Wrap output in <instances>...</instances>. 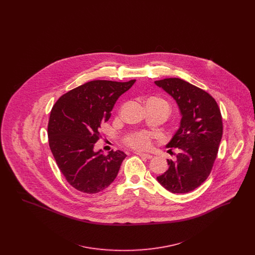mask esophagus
<instances>
[{"label":"esophagus","mask_w":255,"mask_h":255,"mask_svg":"<svg viewBox=\"0 0 255 255\" xmlns=\"http://www.w3.org/2000/svg\"><path fill=\"white\" fill-rule=\"evenodd\" d=\"M135 154L136 155H138L139 157H141V158H147V159H150V158H152V155H150V154H147V153H141V152H135Z\"/></svg>","instance_id":"34e87169"}]
</instances>
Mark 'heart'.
I'll list each match as a JSON object with an SVG mask.
<instances>
[{"mask_svg":"<svg viewBox=\"0 0 255 255\" xmlns=\"http://www.w3.org/2000/svg\"><path fill=\"white\" fill-rule=\"evenodd\" d=\"M147 101H154L159 103L163 106L166 107V109L169 111V105L168 103L159 97H150ZM125 142L127 145L132 147L133 149L136 150H144L148 149L151 144H152V140H151V136L146 133H131L129 135H127L125 137Z\"/></svg>","mask_w":255,"mask_h":255,"instance_id":"obj_1","label":"heart"}]
</instances>
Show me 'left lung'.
Listing matches in <instances>:
<instances>
[{"instance_id":"1","label":"left lung","mask_w":255,"mask_h":255,"mask_svg":"<svg viewBox=\"0 0 255 255\" xmlns=\"http://www.w3.org/2000/svg\"><path fill=\"white\" fill-rule=\"evenodd\" d=\"M175 99L182 120L166 147L178 148L176 160L158 182L172 193H188L209 176L218 154L223 122L218 104L206 91L180 78L155 81Z\"/></svg>"}]
</instances>
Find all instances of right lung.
<instances>
[{
  "label": "right lung",
  "instance_id": "obj_1",
  "mask_svg": "<svg viewBox=\"0 0 255 255\" xmlns=\"http://www.w3.org/2000/svg\"><path fill=\"white\" fill-rule=\"evenodd\" d=\"M135 80H94L63 95L49 116V148L61 173L73 187L87 194L107 188L118 176L126 154L95 151L100 125L108 122L118 98Z\"/></svg>",
  "mask_w": 255,
  "mask_h": 255
}]
</instances>
